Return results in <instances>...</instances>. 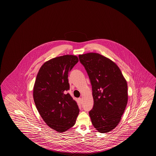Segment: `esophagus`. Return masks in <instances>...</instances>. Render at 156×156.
<instances>
[{"instance_id":"1","label":"esophagus","mask_w":156,"mask_h":156,"mask_svg":"<svg viewBox=\"0 0 156 156\" xmlns=\"http://www.w3.org/2000/svg\"><path fill=\"white\" fill-rule=\"evenodd\" d=\"M78 100H79V102L80 103V104H82V99L81 98H78Z\"/></svg>"}]
</instances>
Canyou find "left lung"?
Segmentation results:
<instances>
[{
  "label": "left lung",
  "instance_id": "8db88e82",
  "mask_svg": "<svg viewBox=\"0 0 156 156\" xmlns=\"http://www.w3.org/2000/svg\"><path fill=\"white\" fill-rule=\"evenodd\" d=\"M79 58L92 85V125L100 133L109 132L120 122L127 104V81L118 65L105 56L88 53Z\"/></svg>",
  "mask_w": 156,
  "mask_h": 156
}]
</instances>
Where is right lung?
<instances>
[{
    "label": "right lung",
    "instance_id": "add662e5",
    "mask_svg": "<svg viewBox=\"0 0 156 156\" xmlns=\"http://www.w3.org/2000/svg\"><path fill=\"white\" fill-rule=\"evenodd\" d=\"M78 62L73 55L58 56L45 62L36 76L33 97L41 118L49 127L62 133L74 125L79 109L69 93L68 74Z\"/></svg>",
    "mask_w": 156,
    "mask_h": 156
}]
</instances>
